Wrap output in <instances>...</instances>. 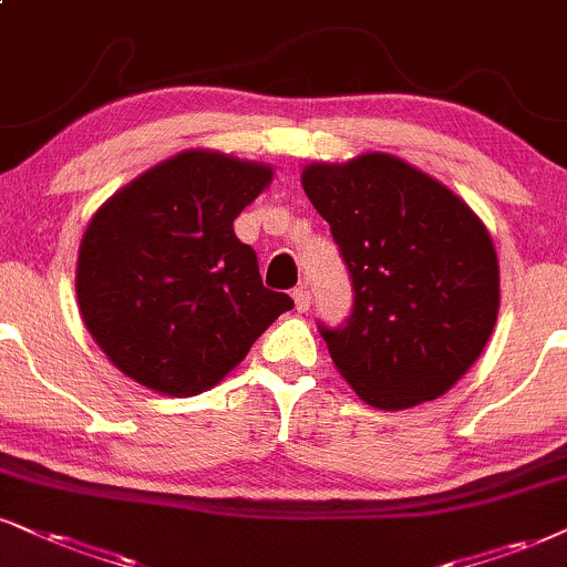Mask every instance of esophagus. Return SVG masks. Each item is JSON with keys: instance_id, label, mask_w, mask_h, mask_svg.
Masks as SVG:
<instances>
[{"instance_id": "esophagus-1", "label": "esophagus", "mask_w": 567, "mask_h": 567, "mask_svg": "<svg viewBox=\"0 0 567 567\" xmlns=\"http://www.w3.org/2000/svg\"><path fill=\"white\" fill-rule=\"evenodd\" d=\"M295 305H297V310L299 312H307L310 310V291H307V286H299V289H295Z\"/></svg>"}]
</instances>
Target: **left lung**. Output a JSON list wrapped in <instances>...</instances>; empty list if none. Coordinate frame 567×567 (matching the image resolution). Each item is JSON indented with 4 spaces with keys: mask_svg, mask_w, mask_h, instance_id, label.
<instances>
[{
    "mask_svg": "<svg viewBox=\"0 0 567 567\" xmlns=\"http://www.w3.org/2000/svg\"><path fill=\"white\" fill-rule=\"evenodd\" d=\"M305 194L331 226L354 305L320 323L360 400L408 410L450 391L484 352L499 312V262L478 215L394 155L312 163Z\"/></svg>",
    "mask_w": 567,
    "mask_h": 567,
    "instance_id": "1",
    "label": "left lung"
}]
</instances>
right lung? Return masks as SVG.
Listing matches in <instances>:
<instances>
[{
    "mask_svg": "<svg viewBox=\"0 0 567 567\" xmlns=\"http://www.w3.org/2000/svg\"><path fill=\"white\" fill-rule=\"evenodd\" d=\"M272 167L188 150L123 186L81 239L75 295L89 333L121 373L171 396L220 383L289 295L262 286L234 220Z\"/></svg>",
    "mask_w": 567,
    "mask_h": 567,
    "instance_id": "1",
    "label": "right lung"
}]
</instances>
